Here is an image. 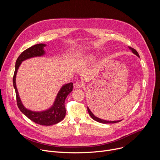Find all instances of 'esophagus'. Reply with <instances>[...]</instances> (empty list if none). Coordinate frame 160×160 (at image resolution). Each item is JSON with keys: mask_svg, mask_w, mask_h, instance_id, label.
I'll list each match as a JSON object with an SVG mask.
<instances>
[{"mask_svg": "<svg viewBox=\"0 0 160 160\" xmlns=\"http://www.w3.org/2000/svg\"><path fill=\"white\" fill-rule=\"evenodd\" d=\"M83 86V82H80V81H78V82H76L74 84V87L75 88H82Z\"/></svg>", "mask_w": 160, "mask_h": 160, "instance_id": "1", "label": "esophagus"}]
</instances>
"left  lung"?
<instances>
[{
    "label": "left lung",
    "instance_id": "1",
    "mask_svg": "<svg viewBox=\"0 0 160 160\" xmlns=\"http://www.w3.org/2000/svg\"><path fill=\"white\" fill-rule=\"evenodd\" d=\"M128 48H129L130 50H132V52L134 54H136L138 57H139V55L138 52H137V50L136 49H134V48H132L130 47H128ZM88 113L90 115V116L91 117L92 119H94L95 121H97L98 122H100V123H104V124H107V123H115V122H120L121 121V120H119V121H106V120H104V119H101L98 118V117H96L93 113H92L88 107Z\"/></svg>",
    "mask_w": 160,
    "mask_h": 160
}]
</instances>
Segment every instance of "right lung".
<instances>
[{
  "mask_svg": "<svg viewBox=\"0 0 160 160\" xmlns=\"http://www.w3.org/2000/svg\"><path fill=\"white\" fill-rule=\"evenodd\" d=\"M46 46L47 45L43 43L33 45L32 47L25 50L20 54L18 58L17 59L15 63V69L13 77V83L15 90L17 104H18V106L21 112L33 122L40 125L50 126L60 122L65 118L66 113L65 100L67 95L72 91L73 83L70 82L67 83V84L63 85L58 93L54 102L51 107L44 111L35 112L30 110L24 106L19 97L15 82L16 75L22 62L31 58L43 56L45 54L44 47Z\"/></svg>",
  "mask_w": 160,
  "mask_h": 160,
  "instance_id": "add662e5",
  "label": "right lung"
}]
</instances>
